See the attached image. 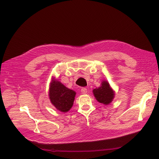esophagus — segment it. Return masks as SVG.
Listing matches in <instances>:
<instances>
[{"label": "esophagus", "instance_id": "1", "mask_svg": "<svg viewBox=\"0 0 159 159\" xmlns=\"http://www.w3.org/2000/svg\"><path fill=\"white\" fill-rule=\"evenodd\" d=\"M81 93H83V94L87 93V92H88V89H87V88H81Z\"/></svg>", "mask_w": 159, "mask_h": 159}]
</instances>
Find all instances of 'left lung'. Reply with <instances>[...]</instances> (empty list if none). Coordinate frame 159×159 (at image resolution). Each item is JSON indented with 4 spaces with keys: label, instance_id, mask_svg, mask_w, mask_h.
<instances>
[{
    "label": "left lung",
    "instance_id": "obj_1",
    "mask_svg": "<svg viewBox=\"0 0 159 159\" xmlns=\"http://www.w3.org/2000/svg\"><path fill=\"white\" fill-rule=\"evenodd\" d=\"M96 99L101 103L108 105L112 102L114 98V91L110 88L109 84L106 81H103L102 86L93 90Z\"/></svg>",
    "mask_w": 159,
    "mask_h": 159
}]
</instances>
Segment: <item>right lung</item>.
<instances>
[{"mask_svg":"<svg viewBox=\"0 0 159 159\" xmlns=\"http://www.w3.org/2000/svg\"><path fill=\"white\" fill-rule=\"evenodd\" d=\"M75 92L67 88L60 81H54L50 88V99L54 107L61 112H67L71 108Z\"/></svg>","mask_w":159,"mask_h":159,"instance_id":"add662e5","label":"right lung"}]
</instances>
